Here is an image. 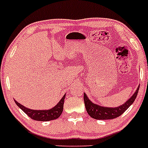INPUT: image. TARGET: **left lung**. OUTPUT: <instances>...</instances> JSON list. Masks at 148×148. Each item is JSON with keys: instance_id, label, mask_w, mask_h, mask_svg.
I'll return each instance as SVG.
<instances>
[{"instance_id": "obj_1", "label": "left lung", "mask_w": 148, "mask_h": 148, "mask_svg": "<svg viewBox=\"0 0 148 148\" xmlns=\"http://www.w3.org/2000/svg\"><path fill=\"white\" fill-rule=\"evenodd\" d=\"M138 89H139V86L137 87L135 92L133 94L130 99L126 101L123 104L116 108H108V107H104V106L95 104L89 99L87 95L84 92V104H85L87 113L92 118L98 120H108L117 118L121 116L123 113H125V111H126L128 108L134 102L138 94Z\"/></svg>"}]
</instances>
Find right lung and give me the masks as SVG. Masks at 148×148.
Returning <instances> with one entry per match:
<instances>
[{
  "instance_id": "obj_1",
  "label": "right lung",
  "mask_w": 148,
  "mask_h": 148,
  "mask_svg": "<svg viewBox=\"0 0 148 148\" xmlns=\"http://www.w3.org/2000/svg\"><path fill=\"white\" fill-rule=\"evenodd\" d=\"M66 94L63 96L62 99L58 101V103L55 107L49 110H32L25 108L24 106L18 103L15 100L17 105L30 118L36 121H48L58 119L61 115L64 109V102Z\"/></svg>"
}]
</instances>
